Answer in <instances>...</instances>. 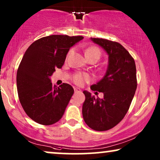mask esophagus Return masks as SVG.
<instances>
[{
  "instance_id": "esophagus-1",
  "label": "esophagus",
  "mask_w": 160,
  "mask_h": 160,
  "mask_svg": "<svg viewBox=\"0 0 160 160\" xmlns=\"http://www.w3.org/2000/svg\"><path fill=\"white\" fill-rule=\"evenodd\" d=\"M74 92H82V90H81L79 88L75 87V88H74Z\"/></svg>"
}]
</instances>
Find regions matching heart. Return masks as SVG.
Masks as SVG:
<instances>
[{
	"label": "heart",
	"instance_id": "b5f03b06",
	"mask_svg": "<svg viewBox=\"0 0 160 160\" xmlns=\"http://www.w3.org/2000/svg\"><path fill=\"white\" fill-rule=\"evenodd\" d=\"M72 53V50H70L68 53L67 54V59L68 58L70 54ZM85 54H86L87 58L88 59H91L93 58H97L99 60L100 56H101V52L98 47H89L85 51ZM92 80L91 76L89 74L85 73H76L73 74V77H72V81H73L74 84L77 85H83L85 82H89Z\"/></svg>",
	"mask_w": 160,
	"mask_h": 160
}]
</instances>
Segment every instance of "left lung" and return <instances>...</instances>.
<instances>
[{"label":"left lung","mask_w":160,"mask_h":160,"mask_svg":"<svg viewBox=\"0 0 160 160\" xmlns=\"http://www.w3.org/2000/svg\"><path fill=\"white\" fill-rule=\"evenodd\" d=\"M91 40L107 52L108 65L104 77L91 86L92 90L103 93V98L83 92L82 114L89 128L106 131L119 124L129 110L137 88L136 67L134 59L119 43L103 38Z\"/></svg>","instance_id":"8db88e82"}]
</instances>
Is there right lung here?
I'll use <instances>...</instances> for the list:
<instances>
[{"mask_svg":"<svg viewBox=\"0 0 160 160\" xmlns=\"http://www.w3.org/2000/svg\"><path fill=\"white\" fill-rule=\"evenodd\" d=\"M83 36L52 35L34 41L26 50L17 73L19 102L28 117L37 123L58 122L73 95L71 85L53 86L50 76L64 64L70 48Z\"/></svg>","mask_w":160,"mask_h":160,"instance_id":"add662e5","label":"right lung"}]
</instances>
